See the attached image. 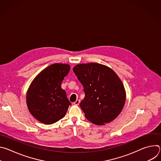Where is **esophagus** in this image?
<instances>
[{
	"mask_svg": "<svg viewBox=\"0 0 161 161\" xmlns=\"http://www.w3.org/2000/svg\"><path fill=\"white\" fill-rule=\"evenodd\" d=\"M80 101L78 100V99H77V100L74 103V104H75V105H76V106H78V105L80 104Z\"/></svg>",
	"mask_w": 161,
	"mask_h": 161,
	"instance_id": "esophagus-1",
	"label": "esophagus"
}]
</instances>
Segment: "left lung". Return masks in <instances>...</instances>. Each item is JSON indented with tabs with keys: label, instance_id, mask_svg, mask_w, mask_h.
Wrapping results in <instances>:
<instances>
[{
	"label": "left lung",
	"instance_id": "obj_1",
	"mask_svg": "<svg viewBox=\"0 0 161 161\" xmlns=\"http://www.w3.org/2000/svg\"><path fill=\"white\" fill-rule=\"evenodd\" d=\"M73 71L83 86L85 96L80 106L86 119L97 125L115 119L126 99L124 84L115 72L96 62L77 64Z\"/></svg>",
	"mask_w": 161,
	"mask_h": 161
}]
</instances>
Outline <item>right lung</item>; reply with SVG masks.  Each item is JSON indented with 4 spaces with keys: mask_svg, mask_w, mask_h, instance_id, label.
Wrapping results in <instances>:
<instances>
[{
    "mask_svg": "<svg viewBox=\"0 0 161 161\" xmlns=\"http://www.w3.org/2000/svg\"><path fill=\"white\" fill-rule=\"evenodd\" d=\"M70 69L67 64H52L31 82L26 94L27 105L32 115L40 122L52 124L65 115L71 103L61 84Z\"/></svg>",
    "mask_w": 161,
    "mask_h": 161,
    "instance_id": "obj_1",
    "label": "right lung"
}]
</instances>
